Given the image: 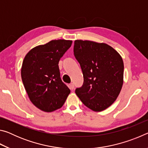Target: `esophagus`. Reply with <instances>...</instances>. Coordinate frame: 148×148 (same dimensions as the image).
<instances>
[{
    "label": "esophagus",
    "mask_w": 148,
    "mask_h": 148,
    "mask_svg": "<svg viewBox=\"0 0 148 148\" xmlns=\"http://www.w3.org/2000/svg\"><path fill=\"white\" fill-rule=\"evenodd\" d=\"M69 87L70 89H71V90H73L74 89V85L73 83H71V84L69 85Z\"/></svg>",
    "instance_id": "obj_1"
}]
</instances>
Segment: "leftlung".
Returning <instances> with one entry per match:
<instances>
[{
	"label": "left lung",
	"mask_w": 148,
	"mask_h": 148,
	"mask_svg": "<svg viewBox=\"0 0 148 148\" xmlns=\"http://www.w3.org/2000/svg\"><path fill=\"white\" fill-rule=\"evenodd\" d=\"M74 55L81 66L84 84L75 92L83 104L101 112L114 103L123 84L124 65L121 57L104 43L74 41Z\"/></svg>",
	"instance_id": "1"
}]
</instances>
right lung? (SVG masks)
<instances>
[{"label": "right lung", "mask_w": 148, "mask_h": 148, "mask_svg": "<svg viewBox=\"0 0 148 148\" xmlns=\"http://www.w3.org/2000/svg\"><path fill=\"white\" fill-rule=\"evenodd\" d=\"M72 40H51L30 50L21 67V78L30 101L44 112L60 108L71 92L60 76L59 61Z\"/></svg>", "instance_id": "1"}]
</instances>
